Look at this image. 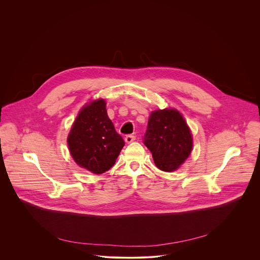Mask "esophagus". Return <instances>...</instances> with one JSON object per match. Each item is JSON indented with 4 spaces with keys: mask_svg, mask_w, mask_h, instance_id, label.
<instances>
[{
    "mask_svg": "<svg viewBox=\"0 0 260 260\" xmlns=\"http://www.w3.org/2000/svg\"><path fill=\"white\" fill-rule=\"evenodd\" d=\"M125 142L126 143H132V142H134L135 140H136V136H134V135H127V136H125Z\"/></svg>",
    "mask_w": 260,
    "mask_h": 260,
    "instance_id": "1",
    "label": "esophagus"
}]
</instances>
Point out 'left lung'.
Returning a JSON list of instances; mask_svg holds the SVG:
<instances>
[{
    "mask_svg": "<svg viewBox=\"0 0 260 260\" xmlns=\"http://www.w3.org/2000/svg\"><path fill=\"white\" fill-rule=\"evenodd\" d=\"M143 142L151 151L156 167L165 172L178 169L192 149L190 129L174 109L153 111Z\"/></svg>",
    "mask_w": 260,
    "mask_h": 260,
    "instance_id": "left-lung-1",
    "label": "left lung"
}]
</instances>
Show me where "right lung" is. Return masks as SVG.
Wrapping results in <instances>:
<instances>
[{
    "label": "right lung",
    "instance_id": "right-lung-1",
    "mask_svg": "<svg viewBox=\"0 0 260 260\" xmlns=\"http://www.w3.org/2000/svg\"><path fill=\"white\" fill-rule=\"evenodd\" d=\"M68 145L77 165L93 174H103L113 167L124 141L109 119L104 100L94 101L80 111Z\"/></svg>",
    "mask_w": 260,
    "mask_h": 260
}]
</instances>
